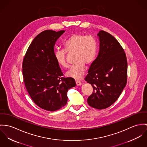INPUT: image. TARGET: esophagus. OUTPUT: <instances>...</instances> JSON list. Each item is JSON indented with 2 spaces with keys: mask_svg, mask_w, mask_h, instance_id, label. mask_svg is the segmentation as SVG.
Returning a JSON list of instances; mask_svg holds the SVG:
<instances>
[{
  "mask_svg": "<svg viewBox=\"0 0 147 147\" xmlns=\"http://www.w3.org/2000/svg\"><path fill=\"white\" fill-rule=\"evenodd\" d=\"M76 84H77V86H81V81H79V80H77V81H76Z\"/></svg>",
  "mask_w": 147,
  "mask_h": 147,
  "instance_id": "esophagus-1",
  "label": "esophagus"
}]
</instances>
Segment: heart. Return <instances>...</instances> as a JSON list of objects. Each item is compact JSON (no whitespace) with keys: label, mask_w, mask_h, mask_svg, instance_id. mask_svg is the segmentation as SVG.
<instances>
[{"label":"heart","mask_w":147,"mask_h":147,"mask_svg":"<svg viewBox=\"0 0 147 147\" xmlns=\"http://www.w3.org/2000/svg\"><path fill=\"white\" fill-rule=\"evenodd\" d=\"M64 47L67 53H74V61L76 62L70 67L66 75L76 80L81 79L86 70L85 64H92L96 57L98 46L95 39L91 35L74 34L66 40ZM54 56L59 65L64 68L68 67L64 49H56Z\"/></svg>","instance_id":"1"}]
</instances>
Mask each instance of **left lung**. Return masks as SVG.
<instances>
[{
  "mask_svg": "<svg viewBox=\"0 0 147 147\" xmlns=\"http://www.w3.org/2000/svg\"><path fill=\"white\" fill-rule=\"evenodd\" d=\"M99 51L85 78L94 88L87 98L90 106L105 109L118 99L127 83V62L125 51L113 36L103 30L98 34Z\"/></svg>",
  "mask_w": 147,
  "mask_h": 147,
  "instance_id": "1",
  "label": "left lung"
}]
</instances>
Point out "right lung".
Wrapping results in <instances>:
<instances>
[{
    "label": "right lung",
    "mask_w": 147,
    "mask_h": 147,
    "mask_svg": "<svg viewBox=\"0 0 147 147\" xmlns=\"http://www.w3.org/2000/svg\"><path fill=\"white\" fill-rule=\"evenodd\" d=\"M65 30H47L39 34L30 45L22 63L23 78L33 101L40 108L56 111L67 103V92L76 86L73 78H63L54 56L57 40Z\"/></svg>",
    "instance_id": "right-lung-1"
}]
</instances>
